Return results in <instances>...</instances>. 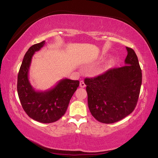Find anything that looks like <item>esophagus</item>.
Masks as SVG:
<instances>
[{
    "instance_id": "34e87169",
    "label": "esophagus",
    "mask_w": 158,
    "mask_h": 158,
    "mask_svg": "<svg viewBox=\"0 0 158 158\" xmlns=\"http://www.w3.org/2000/svg\"><path fill=\"white\" fill-rule=\"evenodd\" d=\"M80 87L81 88H85V84L84 81H80Z\"/></svg>"
}]
</instances>
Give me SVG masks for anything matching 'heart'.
Wrapping results in <instances>:
<instances>
[{"label":"heart","mask_w":158,"mask_h":158,"mask_svg":"<svg viewBox=\"0 0 158 158\" xmlns=\"http://www.w3.org/2000/svg\"><path fill=\"white\" fill-rule=\"evenodd\" d=\"M112 63V60H110V63Z\"/></svg>","instance_id":"heart-1"}]
</instances>
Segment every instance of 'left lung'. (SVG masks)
Returning a JSON list of instances; mask_svg holds the SVG:
<instances>
[{
  "instance_id": "left-lung-1",
  "label": "left lung",
  "mask_w": 158,
  "mask_h": 158,
  "mask_svg": "<svg viewBox=\"0 0 158 158\" xmlns=\"http://www.w3.org/2000/svg\"><path fill=\"white\" fill-rule=\"evenodd\" d=\"M126 49L125 65L84 79L89 110L100 123L109 124L121 121L137 105L142 74L135 51L127 47Z\"/></svg>"
}]
</instances>
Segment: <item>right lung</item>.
I'll return each instance as SVG.
<instances>
[{
    "mask_svg": "<svg viewBox=\"0 0 158 158\" xmlns=\"http://www.w3.org/2000/svg\"><path fill=\"white\" fill-rule=\"evenodd\" d=\"M45 41L33 44L23 57L17 78V93L23 110L32 119L43 123L57 121L65 114L71 98L79 85L78 80L63 79L54 87L37 91L28 80L32 57Z\"/></svg>",
    "mask_w": 158,
    "mask_h": 158,
    "instance_id": "add662e5",
    "label": "right lung"
}]
</instances>
